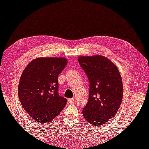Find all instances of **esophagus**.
<instances>
[{
    "instance_id": "34e87169",
    "label": "esophagus",
    "mask_w": 149,
    "mask_h": 149,
    "mask_svg": "<svg viewBox=\"0 0 149 149\" xmlns=\"http://www.w3.org/2000/svg\"><path fill=\"white\" fill-rule=\"evenodd\" d=\"M74 101L75 100L74 98H69L68 100V102L69 103H74Z\"/></svg>"
}]
</instances>
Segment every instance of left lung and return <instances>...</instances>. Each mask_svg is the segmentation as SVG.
<instances>
[{
    "label": "left lung",
    "mask_w": 149,
    "mask_h": 149,
    "mask_svg": "<svg viewBox=\"0 0 149 149\" xmlns=\"http://www.w3.org/2000/svg\"><path fill=\"white\" fill-rule=\"evenodd\" d=\"M78 62L90 82L89 98L83 115L88 123L100 126L113 117L121 104V76L117 67L101 55L79 56Z\"/></svg>",
    "instance_id": "1"
}]
</instances>
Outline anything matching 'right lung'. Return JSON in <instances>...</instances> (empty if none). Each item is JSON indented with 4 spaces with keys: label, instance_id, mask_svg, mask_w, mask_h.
Instances as JSON below:
<instances>
[{
    "label": "right lung",
    "instance_id": "1",
    "mask_svg": "<svg viewBox=\"0 0 149 149\" xmlns=\"http://www.w3.org/2000/svg\"><path fill=\"white\" fill-rule=\"evenodd\" d=\"M68 63L65 58H38L31 61L19 80V98L30 117L41 125L49 123L65 107L58 93V77Z\"/></svg>",
    "mask_w": 149,
    "mask_h": 149
}]
</instances>
